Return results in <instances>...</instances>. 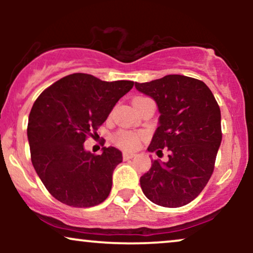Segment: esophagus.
Segmentation results:
<instances>
[{
    "label": "esophagus",
    "instance_id": "34e87169",
    "mask_svg": "<svg viewBox=\"0 0 253 253\" xmlns=\"http://www.w3.org/2000/svg\"><path fill=\"white\" fill-rule=\"evenodd\" d=\"M133 157H134V155H133V153H129V152H124L123 153L124 161H128V159L133 158Z\"/></svg>",
    "mask_w": 253,
    "mask_h": 253
}]
</instances>
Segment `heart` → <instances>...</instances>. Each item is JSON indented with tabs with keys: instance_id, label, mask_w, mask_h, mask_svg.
<instances>
[{
	"instance_id": "heart-1",
	"label": "heart",
	"mask_w": 253,
	"mask_h": 253,
	"mask_svg": "<svg viewBox=\"0 0 253 253\" xmlns=\"http://www.w3.org/2000/svg\"><path fill=\"white\" fill-rule=\"evenodd\" d=\"M115 141L119 146L126 150H134L139 144V135L134 134L132 132H126V130H121L115 136Z\"/></svg>"
}]
</instances>
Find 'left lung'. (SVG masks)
I'll return each mask as SVG.
<instances>
[{"instance_id": "obj_1", "label": "left lung", "mask_w": 253, "mask_h": 253, "mask_svg": "<svg viewBox=\"0 0 253 253\" xmlns=\"http://www.w3.org/2000/svg\"><path fill=\"white\" fill-rule=\"evenodd\" d=\"M135 88L156 101L161 114L147 150L169 151V161H153L140 177L141 190L156 205L182 207L199 196L213 173L222 139L219 104L202 81L183 75L135 82Z\"/></svg>"}]
</instances>
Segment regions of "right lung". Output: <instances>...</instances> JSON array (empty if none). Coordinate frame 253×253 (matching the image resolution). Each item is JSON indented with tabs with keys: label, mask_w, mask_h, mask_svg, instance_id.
<instances>
[{
	"label": "right lung",
	"mask_w": 253,
	"mask_h": 253,
	"mask_svg": "<svg viewBox=\"0 0 253 253\" xmlns=\"http://www.w3.org/2000/svg\"><path fill=\"white\" fill-rule=\"evenodd\" d=\"M133 85L132 81L106 82L88 74H72L37 98L27 127L32 164L58 201L83 208L108 197L113 171L123 162V153L110 146L96 156L83 144Z\"/></svg>",
	"instance_id": "add662e5"
}]
</instances>
